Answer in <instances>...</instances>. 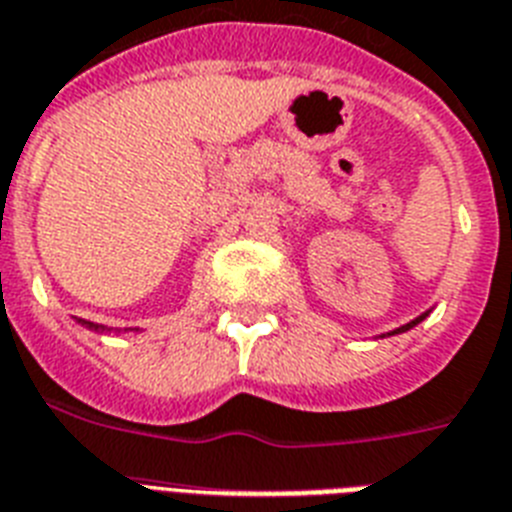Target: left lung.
<instances>
[{"instance_id": "obj_1", "label": "left lung", "mask_w": 512, "mask_h": 512, "mask_svg": "<svg viewBox=\"0 0 512 512\" xmlns=\"http://www.w3.org/2000/svg\"><path fill=\"white\" fill-rule=\"evenodd\" d=\"M431 310H426V313H421L418 315V318H413V321L410 323H405V326H400V328H394V331H386V334H381V336H394V334H405V331H410V328L413 326H418V323L423 321V318H426V315H429Z\"/></svg>"}]
</instances>
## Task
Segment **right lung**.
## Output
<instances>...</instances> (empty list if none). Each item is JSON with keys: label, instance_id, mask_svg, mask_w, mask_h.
Wrapping results in <instances>:
<instances>
[{"label": "right lung", "instance_id": "right-lung-1", "mask_svg": "<svg viewBox=\"0 0 512 512\" xmlns=\"http://www.w3.org/2000/svg\"><path fill=\"white\" fill-rule=\"evenodd\" d=\"M76 323H81L83 328H89V331H94V334H107V331H112V328L102 326V323L83 321V318H76ZM123 331H136V334H139V328H123ZM118 334H120V328H118Z\"/></svg>", "mask_w": 512, "mask_h": 512}]
</instances>
